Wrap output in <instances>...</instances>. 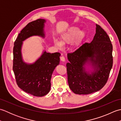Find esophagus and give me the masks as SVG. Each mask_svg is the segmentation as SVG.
Here are the masks:
<instances>
[{
	"mask_svg": "<svg viewBox=\"0 0 121 121\" xmlns=\"http://www.w3.org/2000/svg\"><path fill=\"white\" fill-rule=\"evenodd\" d=\"M60 60L61 61H62V62H65V58L63 56H61V57H60Z\"/></svg>",
	"mask_w": 121,
	"mask_h": 121,
	"instance_id": "obj_1",
	"label": "esophagus"
}]
</instances>
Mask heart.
<instances>
[{"label":"heart","instance_id":"1","mask_svg":"<svg viewBox=\"0 0 121 121\" xmlns=\"http://www.w3.org/2000/svg\"><path fill=\"white\" fill-rule=\"evenodd\" d=\"M85 35L84 32H81L80 29L76 26L70 27L66 32L61 34L60 40L57 38H54L53 43L56 47L62 49L63 45L71 44L76 41V43H78L83 39Z\"/></svg>","mask_w":121,"mask_h":121}]
</instances>
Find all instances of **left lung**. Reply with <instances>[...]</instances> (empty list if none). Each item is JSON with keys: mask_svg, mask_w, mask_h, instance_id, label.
Segmentation results:
<instances>
[{"mask_svg": "<svg viewBox=\"0 0 121 121\" xmlns=\"http://www.w3.org/2000/svg\"><path fill=\"white\" fill-rule=\"evenodd\" d=\"M112 49L108 35L96 24V34L91 42L84 43L68 54V81L74 93L91 94L105 85L112 67Z\"/></svg>", "mask_w": 121, "mask_h": 121, "instance_id": "8db88e82", "label": "left lung"}]
</instances>
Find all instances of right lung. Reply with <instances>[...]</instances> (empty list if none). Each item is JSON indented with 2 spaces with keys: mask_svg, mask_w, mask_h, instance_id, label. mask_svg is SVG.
Returning <instances> with one entry per match:
<instances>
[{
  "mask_svg": "<svg viewBox=\"0 0 121 121\" xmlns=\"http://www.w3.org/2000/svg\"><path fill=\"white\" fill-rule=\"evenodd\" d=\"M46 20L38 19L29 23L19 34L14 43L13 70L17 83L27 93L43 97L49 92L51 78L56 66L60 63V53H50L43 50L35 62L29 63L23 59L22 48L23 42L32 36L45 37L44 30Z\"/></svg>",
  "mask_w": 121,
  "mask_h": 121,
  "instance_id": "1",
  "label": "right lung"
}]
</instances>
